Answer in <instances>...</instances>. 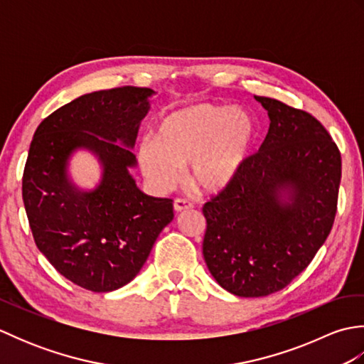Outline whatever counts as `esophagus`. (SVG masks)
Returning <instances> with one entry per match:
<instances>
[{
	"label": "esophagus",
	"instance_id": "esophagus-1",
	"mask_svg": "<svg viewBox=\"0 0 364 364\" xmlns=\"http://www.w3.org/2000/svg\"><path fill=\"white\" fill-rule=\"evenodd\" d=\"M191 208H192V203L188 202V200H184V198H175L173 210H175L176 213H181V211H184V210H191Z\"/></svg>",
	"mask_w": 364,
	"mask_h": 364
}]
</instances>
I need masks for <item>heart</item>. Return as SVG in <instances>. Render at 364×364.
I'll return each instance as SVG.
<instances>
[{
    "label": "heart",
    "instance_id": "obj_1",
    "mask_svg": "<svg viewBox=\"0 0 364 364\" xmlns=\"http://www.w3.org/2000/svg\"><path fill=\"white\" fill-rule=\"evenodd\" d=\"M255 141V123L239 107L189 105L162 115L154 139L137 145V161L145 180L156 192L180 181L189 164V180L197 191L214 194L230 186L241 172Z\"/></svg>",
    "mask_w": 364,
    "mask_h": 364
}]
</instances>
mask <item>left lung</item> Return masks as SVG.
Returning <instances> with one entry per match:
<instances>
[{
    "mask_svg": "<svg viewBox=\"0 0 364 364\" xmlns=\"http://www.w3.org/2000/svg\"><path fill=\"white\" fill-rule=\"evenodd\" d=\"M267 136L235 181L205 203L203 257L214 280L239 297H264L310 264L333 225L341 153L311 114L255 97Z\"/></svg>",
    "mask_w": 364,
    "mask_h": 364,
    "instance_id": "left-lung-1",
    "label": "left lung"
}]
</instances>
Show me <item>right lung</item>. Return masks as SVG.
Instances as JSON below:
<instances>
[{"instance_id":"right-lung-1","label":"right lung","mask_w":364,"mask_h":364,"mask_svg":"<svg viewBox=\"0 0 364 364\" xmlns=\"http://www.w3.org/2000/svg\"><path fill=\"white\" fill-rule=\"evenodd\" d=\"M154 90L117 87L86 94L37 127L23 172V203L37 249L67 280L94 292L115 291L145 264L173 219L170 198L146 196L129 168ZM99 159L102 178L82 190L70 178L73 154Z\"/></svg>"}]
</instances>
